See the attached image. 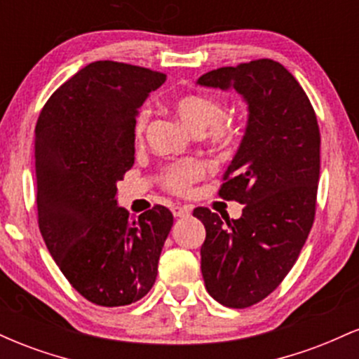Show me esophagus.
Listing matches in <instances>:
<instances>
[{
	"mask_svg": "<svg viewBox=\"0 0 359 359\" xmlns=\"http://www.w3.org/2000/svg\"><path fill=\"white\" fill-rule=\"evenodd\" d=\"M172 212L175 217H187L191 214V208L189 205H175V208H172Z\"/></svg>",
	"mask_w": 359,
	"mask_h": 359,
	"instance_id": "esophagus-1",
	"label": "esophagus"
}]
</instances>
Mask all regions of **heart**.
<instances>
[{
  "mask_svg": "<svg viewBox=\"0 0 359 359\" xmlns=\"http://www.w3.org/2000/svg\"><path fill=\"white\" fill-rule=\"evenodd\" d=\"M170 108L174 109L177 118L184 123L192 133H203L208 143L217 150L231 147L236 138V125L231 118H222V106L211 96L197 93H187L177 96L170 101ZM147 126V114L140 113L135 121V137L142 138ZM203 174V168L194 160L170 165L163 172V185L170 192L185 194L194 180Z\"/></svg>",
  "mask_w": 359,
  "mask_h": 359,
  "instance_id": "obj_1",
  "label": "heart"
}]
</instances>
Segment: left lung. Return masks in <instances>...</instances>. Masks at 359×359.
<instances>
[{
	"mask_svg": "<svg viewBox=\"0 0 359 359\" xmlns=\"http://www.w3.org/2000/svg\"><path fill=\"white\" fill-rule=\"evenodd\" d=\"M233 88L248 102V125L224 172L219 197L245 204L240 219L196 208L205 240L201 270L205 288L226 307L245 309L287 277L316 216L320 133L307 94L278 62L258 59L221 67L197 79Z\"/></svg>",
	"mask_w": 359,
	"mask_h": 359,
	"instance_id": "obj_1",
	"label": "left lung"
}]
</instances>
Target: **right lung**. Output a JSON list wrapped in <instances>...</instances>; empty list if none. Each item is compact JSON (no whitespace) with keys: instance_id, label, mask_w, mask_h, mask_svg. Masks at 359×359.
<instances>
[{"instance_id":"right-lung-1","label":"right lung","mask_w":359,"mask_h":359,"mask_svg":"<svg viewBox=\"0 0 359 359\" xmlns=\"http://www.w3.org/2000/svg\"><path fill=\"white\" fill-rule=\"evenodd\" d=\"M165 74L113 60L86 65L45 102L35 126L39 228L64 277L89 302L119 307L150 292L174 216L138 219L116 204L135 163L138 109Z\"/></svg>"}]
</instances>
